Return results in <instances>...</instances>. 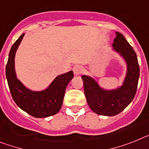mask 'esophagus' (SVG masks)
I'll list each match as a JSON object with an SVG mask.
<instances>
[{"instance_id":"34e87169","label":"esophagus","mask_w":149,"mask_h":149,"mask_svg":"<svg viewBox=\"0 0 149 149\" xmlns=\"http://www.w3.org/2000/svg\"><path fill=\"white\" fill-rule=\"evenodd\" d=\"M73 73H74V75H76V76H78V75H80L81 73H82V67H80V66L76 65L73 67Z\"/></svg>"}]
</instances>
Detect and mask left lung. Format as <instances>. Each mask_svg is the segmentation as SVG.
<instances>
[{"mask_svg":"<svg viewBox=\"0 0 149 149\" xmlns=\"http://www.w3.org/2000/svg\"><path fill=\"white\" fill-rule=\"evenodd\" d=\"M116 33L113 50L122 57L127 64L126 76L122 85L116 89L107 90L100 87L92 77L82 76L88 104L93 112L100 116H114L122 112L135 97L139 78V63L135 51L121 33Z\"/></svg>","mask_w":149,"mask_h":149,"instance_id":"left-lung-1","label":"left lung"}]
</instances>
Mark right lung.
Segmentation results:
<instances>
[{
	"label": "right lung",
	"mask_w": 149,
	"mask_h": 149,
	"mask_svg": "<svg viewBox=\"0 0 149 149\" xmlns=\"http://www.w3.org/2000/svg\"><path fill=\"white\" fill-rule=\"evenodd\" d=\"M24 33L14 42L6 66V77L13 99L23 111L35 118H46L59 112L64 100L66 88L72 79V70L59 75L49 87L40 91L28 89L18 79L15 70V55Z\"/></svg>",
	"instance_id": "1"
}]
</instances>
